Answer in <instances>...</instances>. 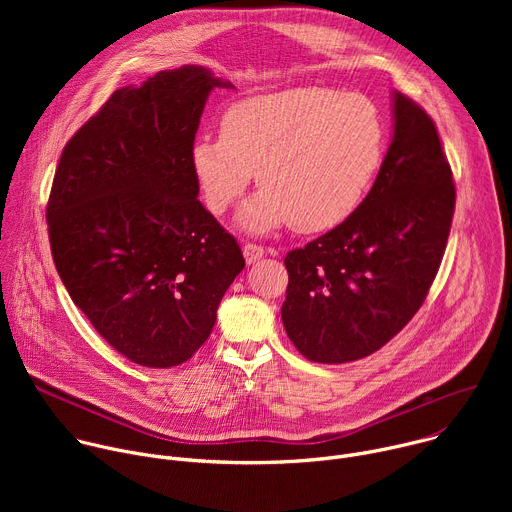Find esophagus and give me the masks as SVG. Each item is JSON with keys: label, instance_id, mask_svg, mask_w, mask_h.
Listing matches in <instances>:
<instances>
[{"label": "esophagus", "instance_id": "34e87169", "mask_svg": "<svg viewBox=\"0 0 512 512\" xmlns=\"http://www.w3.org/2000/svg\"><path fill=\"white\" fill-rule=\"evenodd\" d=\"M243 255H245V261L251 265V263L259 261L265 255V249L261 245H255V243H245L243 245Z\"/></svg>", "mask_w": 512, "mask_h": 512}]
</instances>
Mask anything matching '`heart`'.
Returning <instances> with one entry per match:
<instances>
[{
    "instance_id": "b5f03b06",
    "label": "heart",
    "mask_w": 512,
    "mask_h": 512,
    "mask_svg": "<svg viewBox=\"0 0 512 512\" xmlns=\"http://www.w3.org/2000/svg\"><path fill=\"white\" fill-rule=\"evenodd\" d=\"M383 150L385 129L371 99L298 87L231 105L221 135L194 139L190 164L214 214H225L257 172L261 190L239 214L245 231L265 235L291 223L320 233L356 210Z\"/></svg>"
}]
</instances>
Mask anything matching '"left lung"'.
I'll return each mask as SVG.
<instances>
[{"mask_svg":"<svg viewBox=\"0 0 512 512\" xmlns=\"http://www.w3.org/2000/svg\"><path fill=\"white\" fill-rule=\"evenodd\" d=\"M456 204L433 119L393 93V139L377 180L338 227L289 251L281 320L312 362L385 346L421 308L440 269Z\"/></svg>","mask_w":512,"mask_h":512,"instance_id":"obj_1","label":"left lung"}]
</instances>
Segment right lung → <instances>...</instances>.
<instances>
[{"mask_svg": "<svg viewBox=\"0 0 512 512\" xmlns=\"http://www.w3.org/2000/svg\"><path fill=\"white\" fill-rule=\"evenodd\" d=\"M214 87L204 66L123 87L64 145L48 206L56 271L93 328L141 367L186 362L245 259L198 200L190 150Z\"/></svg>", "mask_w": 512, "mask_h": 512, "instance_id": "right-lung-1", "label": "right lung"}]
</instances>
